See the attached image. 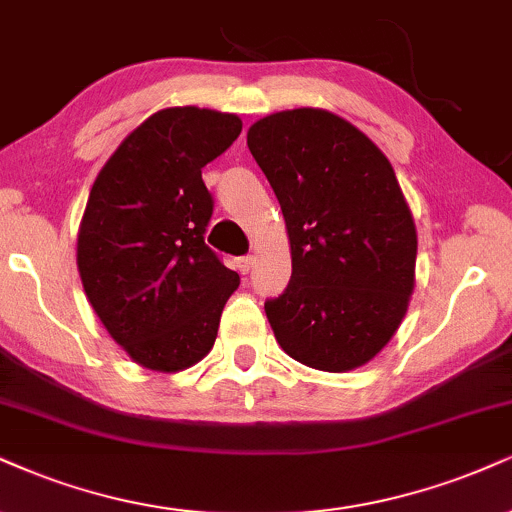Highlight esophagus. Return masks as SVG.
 I'll list each match as a JSON object with an SVG mask.
<instances>
[{
    "label": "esophagus",
    "mask_w": 512,
    "mask_h": 512,
    "mask_svg": "<svg viewBox=\"0 0 512 512\" xmlns=\"http://www.w3.org/2000/svg\"><path fill=\"white\" fill-rule=\"evenodd\" d=\"M251 268H254V256H239L237 258V270H239V273L246 275Z\"/></svg>",
    "instance_id": "1"
}]
</instances>
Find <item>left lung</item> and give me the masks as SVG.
I'll use <instances>...</instances> for the list:
<instances>
[{"instance_id": "8db88e82", "label": "left lung", "mask_w": 512, "mask_h": 512, "mask_svg": "<svg viewBox=\"0 0 512 512\" xmlns=\"http://www.w3.org/2000/svg\"><path fill=\"white\" fill-rule=\"evenodd\" d=\"M292 246L285 292L266 301L277 344L325 372L368 363L399 330L418 235L387 156L323 109L280 111L246 132Z\"/></svg>"}]
</instances>
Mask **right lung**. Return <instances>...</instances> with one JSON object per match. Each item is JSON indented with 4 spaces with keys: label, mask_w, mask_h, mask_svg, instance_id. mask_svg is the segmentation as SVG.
<instances>
[{
    "label": "right lung",
    "mask_w": 512,
    "mask_h": 512,
    "mask_svg": "<svg viewBox=\"0 0 512 512\" xmlns=\"http://www.w3.org/2000/svg\"><path fill=\"white\" fill-rule=\"evenodd\" d=\"M239 132L235 113L163 109L125 137L92 185L78 235L82 287L111 337L149 370L199 363L239 287L204 242L213 197L201 180Z\"/></svg>",
    "instance_id": "obj_1"
}]
</instances>
